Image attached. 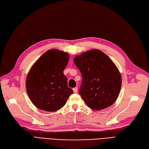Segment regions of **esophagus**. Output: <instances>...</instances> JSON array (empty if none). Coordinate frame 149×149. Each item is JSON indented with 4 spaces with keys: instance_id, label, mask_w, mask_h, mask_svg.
Wrapping results in <instances>:
<instances>
[{
    "instance_id": "34e87169",
    "label": "esophagus",
    "mask_w": 149,
    "mask_h": 149,
    "mask_svg": "<svg viewBox=\"0 0 149 149\" xmlns=\"http://www.w3.org/2000/svg\"><path fill=\"white\" fill-rule=\"evenodd\" d=\"M73 90L74 93H77V87L73 88Z\"/></svg>"
}]
</instances>
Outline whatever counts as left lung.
Masks as SVG:
<instances>
[{
  "label": "left lung",
  "instance_id": "1",
  "mask_svg": "<svg viewBox=\"0 0 149 149\" xmlns=\"http://www.w3.org/2000/svg\"><path fill=\"white\" fill-rule=\"evenodd\" d=\"M74 62L82 77L79 93L90 109L102 110L116 101L121 87V75L107 55L94 49L76 56Z\"/></svg>",
  "mask_w": 149,
  "mask_h": 149
}]
</instances>
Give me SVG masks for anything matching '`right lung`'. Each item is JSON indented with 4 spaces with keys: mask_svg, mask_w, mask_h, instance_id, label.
<instances>
[{
    "mask_svg": "<svg viewBox=\"0 0 149 149\" xmlns=\"http://www.w3.org/2000/svg\"><path fill=\"white\" fill-rule=\"evenodd\" d=\"M68 60L67 53L52 49L42 54L31 68L26 77V89L31 101L38 109L57 111L73 93L63 74Z\"/></svg>",
    "mask_w": 149,
    "mask_h": 149,
    "instance_id": "add662e5",
    "label": "right lung"
}]
</instances>
